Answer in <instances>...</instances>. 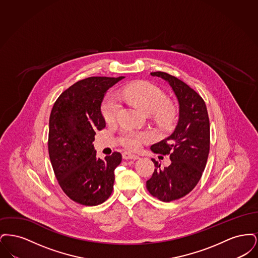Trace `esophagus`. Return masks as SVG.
I'll list each match as a JSON object with an SVG mask.
<instances>
[{
  "label": "esophagus",
  "instance_id": "obj_1",
  "mask_svg": "<svg viewBox=\"0 0 258 258\" xmlns=\"http://www.w3.org/2000/svg\"><path fill=\"white\" fill-rule=\"evenodd\" d=\"M123 160H138L139 157L137 155H134L132 153H128V152H123Z\"/></svg>",
  "mask_w": 258,
  "mask_h": 258
}]
</instances>
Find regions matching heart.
<instances>
[{
  "label": "heart",
  "mask_w": 258,
  "mask_h": 258,
  "mask_svg": "<svg viewBox=\"0 0 258 258\" xmlns=\"http://www.w3.org/2000/svg\"><path fill=\"white\" fill-rule=\"evenodd\" d=\"M121 97L127 103L137 107L145 114L155 113L157 118L162 123H167L171 119L173 109L167 102L166 96L159 87L147 82L137 81L123 87ZM121 108L119 98L116 95L110 94L104 98L101 112L104 120L107 123H112L116 120ZM150 140V136L146 133H139L134 131H125L122 137V144L130 150H138L142 143Z\"/></svg>",
  "instance_id": "obj_1"
}]
</instances>
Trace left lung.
Segmentation results:
<instances>
[{"label": "left lung", "mask_w": 258, "mask_h": 258, "mask_svg": "<svg viewBox=\"0 0 258 258\" xmlns=\"http://www.w3.org/2000/svg\"><path fill=\"white\" fill-rule=\"evenodd\" d=\"M171 87L179 103V120L170 136L151 146L154 153L169 155L171 163L156 169L146 182L149 192L160 201L170 202L189 194L205 169L210 151V122L206 104L197 92L175 76L151 73Z\"/></svg>", "instance_id": "obj_1"}]
</instances>
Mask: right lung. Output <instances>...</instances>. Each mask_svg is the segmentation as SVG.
<instances>
[{
  "label": "right lung",
  "instance_id": "right-lung-1",
  "mask_svg": "<svg viewBox=\"0 0 258 258\" xmlns=\"http://www.w3.org/2000/svg\"><path fill=\"white\" fill-rule=\"evenodd\" d=\"M123 78L93 76L80 80L61 93L51 110L50 161L63 192L81 205H99L113 190L114 170L122 155L114 152L101 160L93 142L96 132L105 127L100 110L104 95Z\"/></svg>",
  "mask_w": 258,
  "mask_h": 258
}]
</instances>
